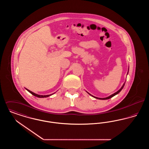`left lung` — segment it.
<instances>
[{
    "label": "left lung",
    "instance_id": "1",
    "mask_svg": "<svg viewBox=\"0 0 149 149\" xmlns=\"http://www.w3.org/2000/svg\"><path fill=\"white\" fill-rule=\"evenodd\" d=\"M125 82H126V81H125ZM125 82L124 83V84H123V85L122 86V87L120 88V90H118V91H117V92L114 93V94H113L111 95L110 96H109V97H106V98H98V97H94V96H93V95H91V94H89V93L87 92H86L88 93V94H89V95H91V96H92L93 97H94V98H96V99H102V100H106V99H109V98H111L112 97H114V95H116V94H118L120 92V91H122V89H123V88L124 87V86H125Z\"/></svg>",
    "mask_w": 149,
    "mask_h": 149
}]
</instances>
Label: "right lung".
<instances>
[{"label": "right lung", "mask_w": 149, "mask_h": 149, "mask_svg": "<svg viewBox=\"0 0 149 149\" xmlns=\"http://www.w3.org/2000/svg\"><path fill=\"white\" fill-rule=\"evenodd\" d=\"M26 89L30 93H31L32 95H33L34 96H35V97H38V98H46V97H49L50 95H52L53 94H50V95H38V94H36L35 93L32 92H31V91H30L29 90V89H26Z\"/></svg>", "instance_id": "obj_1"}]
</instances>
